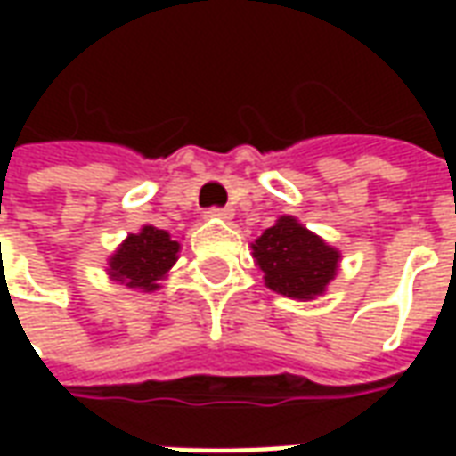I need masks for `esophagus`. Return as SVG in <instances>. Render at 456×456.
Here are the masks:
<instances>
[{
    "instance_id": "esophagus-1",
    "label": "esophagus",
    "mask_w": 456,
    "mask_h": 456,
    "mask_svg": "<svg viewBox=\"0 0 456 456\" xmlns=\"http://www.w3.org/2000/svg\"><path fill=\"white\" fill-rule=\"evenodd\" d=\"M208 217H217V219H232L234 217V209L232 208H212L208 212Z\"/></svg>"
}]
</instances>
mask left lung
Masks as SVG:
<instances>
[{"instance_id": "obj_1", "label": "left lung", "mask_w": 456, "mask_h": 456, "mask_svg": "<svg viewBox=\"0 0 456 456\" xmlns=\"http://www.w3.org/2000/svg\"><path fill=\"white\" fill-rule=\"evenodd\" d=\"M264 283L290 300H315L335 281L342 254L296 217L283 215L251 244Z\"/></svg>"}]
</instances>
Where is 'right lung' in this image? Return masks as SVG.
Listing matches in <instances>:
<instances>
[{"mask_svg": "<svg viewBox=\"0 0 456 456\" xmlns=\"http://www.w3.org/2000/svg\"><path fill=\"white\" fill-rule=\"evenodd\" d=\"M178 254L180 241L170 237L166 229L143 224L136 234H129L114 248L104 271L110 281L119 286L139 293H153L160 288V281L168 276L170 268L175 266Z\"/></svg>", "mask_w": 456, "mask_h": 456, "instance_id": "add662e5", "label": "right lung"}]
</instances>
